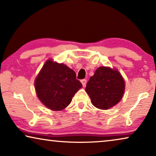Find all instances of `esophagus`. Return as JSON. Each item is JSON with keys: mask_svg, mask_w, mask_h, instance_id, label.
<instances>
[{"mask_svg": "<svg viewBox=\"0 0 156 156\" xmlns=\"http://www.w3.org/2000/svg\"><path fill=\"white\" fill-rule=\"evenodd\" d=\"M81 82H82V85L83 86H86V84H87V80H85V79H84V80H81Z\"/></svg>", "mask_w": 156, "mask_h": 156, "instance_id": "34e87169", "label": "esophagus"}]
</instances>
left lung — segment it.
<instances>
[{"label": "left lung", "mask_w": 156, "mask_h": 156, "mask_svg": "<svg viewBox=\"0 0 156 156\" xmlns=\"http://www.w3.org/2000/svg\"><path fill=\"white\" fill-rule=\"evenodd\" d=\"M85 89L95 107L108 109L122 99L125 82L117 69L100 67L89 79Z\"/></svg>", "instance_id": "8db88e82"}]
</instances>
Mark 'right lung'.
<instances>
[{
    "mask_svg": "<svg viewBox=\"0 0 156 156\" xmlns=\"http://www.w3.org/2000/svg\"><path fill=\"white\" fill-rule=\"evenodd\" d=\"M82 87L76 73L63 64L48 59L35 80L38 99L46 107L60 111L71 103L72 97Z\"/></svg>",
    "mask_w": 156,
    "mask_h": 156,
    "instance_id": "obj_1",
    "label": "right lung"
}]
</instances>
